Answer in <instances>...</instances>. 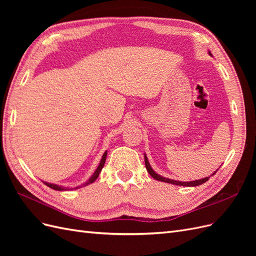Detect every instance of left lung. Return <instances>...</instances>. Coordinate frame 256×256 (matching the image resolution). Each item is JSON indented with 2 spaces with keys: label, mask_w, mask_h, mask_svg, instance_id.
<instances>
[{
  "label": "left lung",
  "mask_w": 256,
  "mask_h": 256,
  "mask_svg": "<svg viewBox=\"0 0 256 256\" xmlns=\"http://www.w3.org/2000/svg\"><path fill=\"white\" fill-rule=\"evenodd\" d=\"M209 54H210L212 56V53L209 52ZM144 160H145V166H146V170H147V172L150 173V175L152 177V178H154V180H160V182H168V184H177V186H184V187H196V186H198V184H204V182H206L209 178H210V176L209 177H205V178H202V180H194V182H178V180H170V178H166V177H162L161 175H158L156 172L154 171V170L152 168V166H150V162H148V160H147V157H146V154L144 156ZM216 171H218V170H216ZM216 172L214 173V174H216ZM212 174V175H214Z\"/></svg>",
  "instance_id": "left-lung-1"
}]
</instances>
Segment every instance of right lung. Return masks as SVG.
I'll return each mask as SVG.
<instances>
[{
  "instance_id": "1",
  "label": "right lung",
  "mask_w": 256,
  "mask_h": 256,
  "mask_svg": "<svg viewBox=\"0 0 256 256\" xmlns=\"http://www.w3.org/2000/svg\"><path fill=\"white\" fill-rule=\"evenodd\" d=\"M106 152H104V156H102V160H100V164H99L98 168H96L95 173L92 174V177L90 178V180H88L86 182H84L82 186H88V184H92V182H94L97 180L98 176H99V174H100V172H102V168H104V164H106ZM44 184L46 186H48V187H50L51 189H54V190H58V191L66 190V188L60 187V186H58V184H49V182H44ZM78 188H79V187H76L74 189H78ZM67 190H69V189H67Z\"/></svg>"
}]
</instances>
